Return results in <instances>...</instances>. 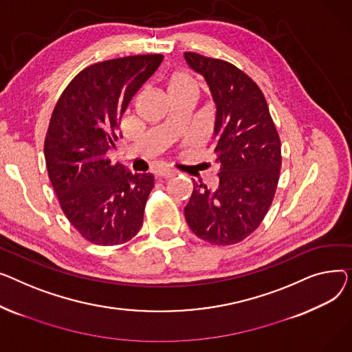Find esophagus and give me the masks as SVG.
<instances>
[{
	"label": "esophagus",
	"instance_id": "1",
	"mask_svg": "<svg viewBox=\"0 0 352 352\" xmlns=\"http://www.w3.org/2000/svg\"><path fill=\"white\" fill-rule=\"evenodd\" d=\"M173 176H176V173L169 169H162L157 172V177H162V179H170Z\"/></svg>",
	"mask_w": 352,
	"mask_h": 352
}]
</instances>
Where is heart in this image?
Masks as SVG:
<instances>
[{"label":"heart","mask_w":352,"mask_h":352,"mask_svg":"<svg viewBox=\"0 0 352 352\" xmlns=\"http://www.w3.org/2000/svg\"><path fill=\"white\" fill-rule=\"evenodd\" d=\"M166 91L172 102L183 99H193L196 102L200 87L199 82L190 74L177 71L166 78Z\"/></svg>","instance_id":"heart-1"}]
</instances>
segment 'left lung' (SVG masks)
<instances>
[{"mask_svg": "<svg viewBox=\"0 0 352 352\" xmlns=\"http://www.w3.org/2000/svg\"><path fill=\"white\" fill-rule=\"evenodd\" d=\"M201 74L216 103L214 152L220 164L214 189L193 182L184 208L192 232L204 241L230 245L249 237L273 203L281 168V142L256 82L223 59L184 54Z\"/></svg>", "mask_w": 352, "mask_h": 352, "instance_id": "1", "label": "left lung"}]
</instances>
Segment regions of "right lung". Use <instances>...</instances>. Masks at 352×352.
<instances>
[{"mask_svg":"<svg viewBox=\"0 0 352 352\" xmlns=\"http://www.w3.org/2000/svg\"><path fill=\"white\" fill-rule=\"evenodd\" d=\"M162 60L149 54L98 62L69 82L54 108L44 143L48 176L62 212L94 244L126 243L143 224L153 175H133L107 155L132 96Z\"/></svg>","mask_w":352,"mask_h":352,"instance_id":"add662e5","label":"right lung"}]
</instances>
